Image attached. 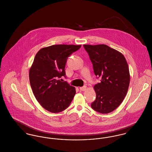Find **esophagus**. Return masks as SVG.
<instances>
[{
  "label": "esophagus",
  "mask_w": 152,
  "mask_h": 152,
  "mask_svg": "<svg viewBox=\"0 0 152 152\" xmlns=\"http://www.w3.org/2000/svg\"><path fill=\"white\" fill-rule=\"evenodd\" d=\"M86 86H83V87H80V90H81V91H84L86 89Z\"/></svg>",
  "instance_id": "1"
}]
</instances>
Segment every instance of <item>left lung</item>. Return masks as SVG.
I'll use <instances>...</instances> for the list:
<instances>
[{
  "label": "left lung",
  "instance_id": "1",
  "mask_svg": "<svg viewBox=\"0 0 152 152\" xmlns=\"http://www.w3.org/2000/svg\"><path fill=\"white\" fill-rule=\"evenodd\" d=\"M83 46L96 78L101 79L94 87L96 98L91 107L103 114L112 112L121 104L129 89L130 76L126 59L121 53L105 45Z\"/></svg>",
  "mask_w": 152,
  "mask_h": 152
}]
</instances>
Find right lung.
<instances>
[{"mask_svg":"<svg viewBox=\"0 0 152 152\" xmlns=\"http://www.w3.org/2000/svg\"><path fill=\"white\" fill-rule=\"evenodd\" d=\"M81 45H58L40 49L29 70L33 93L42 106L52 113L62 112L69 107L76 94L73 86L66 82L65 65L70 55Z\"/></svg>","mask_w":152,"mask_h":152,"instance_id":"1","label":"right lung"}]
</instances>
